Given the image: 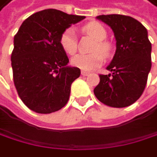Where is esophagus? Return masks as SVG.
<instances>
[{"label":"esophagus","instance_id":"obj_1","mask_svg":"<svg viewBox=\"0 0 157 157\" xmlns=\"http://www.w3.org/2000/svg\"><path fill=\"white\" fill-rule=\"evenodd\" d=\"M81 73H82V75H83V76H86V75H88V74H89V72H88V71H81Z\"/></svg>","mask_w":157,"mask_h":157}]
</instances>
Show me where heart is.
<instances>
[{"mask_svg":"<svg viewBox=\"0 0 157 157\" xmlns=\"http://www.w3.org/2000/svg\"><path fill=\"white\" fill-rule=\"evenodd\" d=\"M83 32L92 37L96 42L91 48V55H78L71 59V64L83 71H91L98 68L103 62V57L107 58L111 55L112 44L105 41L107 31L105 28L98 22H89L82 29ZM59 44L63 51L73 56L77 50V41L75 32L72 29H67L62 32L59 38Z\"/></svg>","mask_w":157,"mask_h":157,"instance_id":"1","label":"heart"}]
</instances>
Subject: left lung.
<instances>
[{"mask_svg": "<svg viewBox=\"0 0 157 157\" xmlns=\"http://www.w3.org/2000/svg\"><path fill=\"white\" fill-rule=\"evenodd\" d=\"M98 18L112 28L116 51L107 67L112 74H99L94 94L107 106L128 107L142 95L151 70L152 44L147 29L137 19L124 15H102Z\"/></svg>", "mask_w": 157, "mask_h": 157, "instance_id": "1", "label": "left lung"}]
</instances>
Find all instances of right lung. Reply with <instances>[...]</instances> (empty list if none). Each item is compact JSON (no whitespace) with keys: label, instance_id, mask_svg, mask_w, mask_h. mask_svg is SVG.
Returning <instances> with one entry per match:
<instances>
[{"label":"right lung","instance_id":"obj_1","mask_svg":"<svg viewBox=\"0 0 157 157\" xmlns=\"http://www.w3.org/2000/svg\"><path fill=\"white\" fill-rule=\"evenodd\" d=\"M84 18L46 9L29 17L15 35L11 55L14 85L31 111L51 113L67 104L71 86L81 71L66 66L69 59L59 38L66 29Z\"/></svg>","mask_w":157,"mask_h":157}]
</instances>
